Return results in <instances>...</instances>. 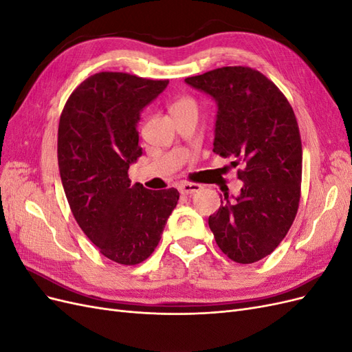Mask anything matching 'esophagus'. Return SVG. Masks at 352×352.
Segmentation results:
<instances>
[{
    "label": "esophagus",
    "instance_id": "obj_1",
    "mask_svg": "<svg viewBox=\"0 0 352 352\" xmlns=\"http://www.w3.org/2000/svg\"><path fill=\"white\" fill-rule=\"evenodd\" d=\"M201 190V185L198 184H180L179 185V192L182 195H194L195 192Z\"/></svg>",
    "mask_w": 352,
    "mask_h": 352
}]
</instances>
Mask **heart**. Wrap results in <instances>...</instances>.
<instances>
[{
	"label": "heart",
	"instance_id": "obj_1",
	"mask_svg": "<svg viewBox=\"0 0 352 352\" xmlns=\"http://www.w3.org/2000/svg\"><path fill=\"white\" fill-rule=\"evenodd\" d=\"M180 105H194V102L192 101H190V100H180V101H177L175 105H173V107H180Z\"/></svg>",
	"mask_w": 352,
	"mask_h": 352
}]
</instances>
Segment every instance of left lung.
Returning a JSON list of instances; mask_svg holds the SVG:
<instances>
[{
	"instance_id": "left-lung-1",
	"label": "left lung",
	"mask_w": 352,
	"mask_h": 352,
	"mask_svg": "<svg viewBox=\"0 0 352 352\" xmlns=\"http://www.w3.org/2000/svg\"><path fill=\"white\" fill-rule=\"evenodd\" d=\"M185 82L217 104L212 151L242 166L241 194L225 192L208 226L230 260L255 263L282 242L300 204L302 146L294 110L251 67H221Z\"/></svg>"
}]
</instances>
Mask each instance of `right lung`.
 I'll use <instances>...</instances> for the list:
<instances>
[{
    "label": "right lung",
    "instance_id": "add662e5",
    "mask_svg": "<svg viewBox=\"0 0 352 352\" xmlns=\"http://www.w3.org/2000/svg\"><path fill=\"white\" fill-rule=\"evenodd\" d=\"M168 80L95 73L72 92L58 124V168L78 225L116 263L146 260L175 210L177 189L131 185L127 170L142 155L141 111Z\"/></svg>",
    "mask_w": 352,
    "mask_h": 352
}]
</instances>
